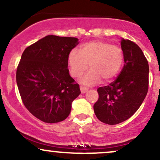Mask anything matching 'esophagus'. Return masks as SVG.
I'll use <instances>...</instances> for the list:
<instances>
[{"label": "esophagus", "instance_id": "obj_1", "mask_svg": "<svg viewBox=\"0 0 160 160\" xmlns=\"http://www.w3.org/2000/svg\"><path fill=\"white\" fill-rule=\"evenodd\" d=\"M80 91H81L82 93H85L88 90H89V89H88V88L84 87V86H80Z\"/></svg>", "mask_w": 160, "mask_h": 160}]
</instances>
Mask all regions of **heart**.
Instances as JSON below:
<instances>
[{
    "instance_id": "b5f03b06",
    "label": "heart",
    "mask_w": 160,
    "mask_h": 160,
    "mask_svg": "<svg viewBox=\"0 0 160 160\" xmlns=\"http://www.w3.org/2000/svg\"><path fill=\"white\" fill-rule=\"evenodd\" d=\"M124 56L122 49L102 40H93L82 45L79 51H70L68 62L70 72L74 78H79L89 68L92 69L80 79L86 86L98 83L101 79L109 81L115 78L123 64Z\"/></svg>"
}]
</instances>
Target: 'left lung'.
<instances>
[{
  "label": "left lung",
  "mask_w": 160,
  "mask_h": 160,
  "mask_svg": "<svg viewBox=\"0 0 160 160\" xmlns=\"http://www.w3.org/2000/svg\"><path fill=\"white\" fill-rule=\"evenodd\" d=\"M124 66L120 75L108 86L99 87L94 108L104 123L116 125L128 120L138 111L149 86V65L140 47L129 40L121 39Z\"/></svg>",
  "instance_id": "1"
}]
</instances>
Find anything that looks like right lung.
Segmentation results:
<instances>
[{"label": "right lung", "mask_w": 160, "mask_h": 160, "mask_svg": "<svg viewBox=\"0 0 160 160\" xmlns=\"http://www.w3.org/2000/svg\"><path fill=\"white\" fill-rule=\"evenodd\" d=\"M78 39L48 35L24 50L16 70V82L25 107L47 123L65 120L80 94L70 76L68 57Z\"/></svg>", "instance_id": "add662e5"}]
</instances>
